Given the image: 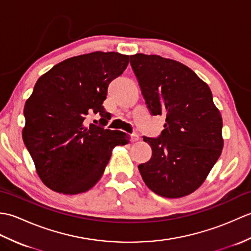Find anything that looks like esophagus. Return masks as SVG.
Segmentation results:
<instances>
[{
    "mask_svg": "<svg viewBox=\"0 0 251 251\" xmlns=\"http://www.w3.org/2000/svg\"><path fill=\"white\" fill-rule=\"evenodd\" d=\"M130 140H131V142H136V141L139 140V136H138L137 134H132L130 136Z\"/></svg>",
    "mask_w": 251,
    "mask_h": 251,
    "instance_id": "1",
    "label": "esophagus"
}]
</instances>
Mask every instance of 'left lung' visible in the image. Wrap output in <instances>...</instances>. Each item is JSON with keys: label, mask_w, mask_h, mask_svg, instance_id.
Here are the masks:
<instances>
[{"label": "left lung", "mask_w": 251, "mask_h": 251, "mask_svg": "<svg viewBox=\"0 0 251 251\" xmlns=\"http://www.w3.org/2000/svg\"><path fill=\"white\" fill-rule=\"evenodd\" d=\"M130 65L153 115L166 116L156 139L143 137L152 157L138 168L157 195L178 199L206 180L223 149L222 116L209 86L183 63L157 55L130 56Z\"/></svg>", "instance_id": "left-lung-1"}]
</instances>
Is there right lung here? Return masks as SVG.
<instances>
[{
  "label": "right lung",
  "instance_id": "right-lung-1",
  "mask_svg": "<svg viewBox=\"0 0 251 251\" xmlns=\"http://www.w3.org/2000/svg\"><path fill=\"white\" fill-rule=\"evenodd\" d=\"M129 56L94 51L63 60L43 74L25 101L23 139L43 183L58 193H83L100 180L116 146L129 136L87 125L90 114L105 125L103 108L112 79L128 66Z\"/></svg>",
  "mask_w": 251,
  "mask_h": 251
}]
</instances>
